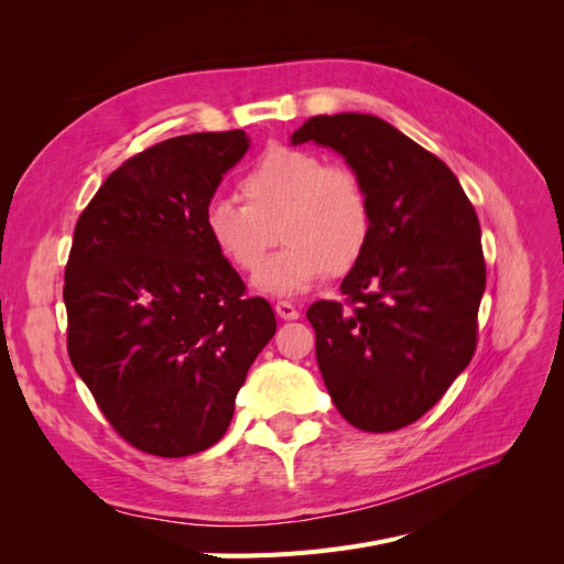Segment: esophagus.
Listing matches in <instances>:
<instances>
[{"label": "esophagus", "instance_id": "obj_1", "mask_svg": "<svg viewBox=\"0 0 564 564\" xmlns=\"http://www.w3.org/2000/svg\"><path fill=\"white\" fill-rule=\"evenodd\" d=\"M275 313H278L282 319H296V317L301 315L299 308H296V305H294L292 301H278Z\"/></svg>", "mask_w": 564, "mask_h": 564}]
</instances>
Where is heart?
<instances>
[{
	"mask_svg": "<svg viewBox=\"0 0 564 564\" xmlns=\"http://www.w3.org/2000/svg\"><path fill=\"white\" fill-rule=\"evenodd\" d=\"M232 199L204 209V232L240 272H256L278 235L284 249L259 272L256 286L292 296L324 275H346L362 259L371 237V199L352 166L324 162L317 152L270 145L237 181Z\"/></svg>",
	"mask_w": 564,
	"mask_h": 564,
	"instance_id": "heart-1",
	"label": "heart"
}]
</instances>
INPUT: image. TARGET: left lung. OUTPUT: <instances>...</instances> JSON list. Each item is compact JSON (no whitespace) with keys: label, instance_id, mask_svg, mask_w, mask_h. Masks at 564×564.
Masks as SVG:
<instances>
[{"label":"left lung","instance_id":"8db88e82","mask_svg":"<svg viewBox=\"0 0 564 564\" xmlns=\"http://www.w3.org/2000/svg\"><path fill=\"white\" fill-rule=\"evenodd\" d=\"M334 148L371 199L367 251L308 319L324 386L348 423L390 433L421 419L473 360L487 282L480 220L452 169L386 119L311 117L292 143Z\"/></svg>","mask_w":564,"mask_h":564}]
</instances>
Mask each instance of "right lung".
I'll return each mask as SVG.
<instances>
[{"instance_id": "1", "label": "right lung", "mask_w": 564, "mask_h": 564, "mask_svg": "<svg viewBox=\"0 0 564 564\" xmlns=\"http://www.w3.org/2000/svg\"><path fill=\"white\" fill-rule=\"evenodd\" d=\"M242 129L150 145L98 187L65 265L67 355L115 433L178 458L226 435L275 313L204 232Z\"/></svg>"}]
</instances>
